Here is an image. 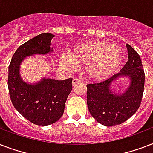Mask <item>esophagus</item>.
<instances>
[{
    "label": "esophagus",
    "instance_id": "1",
    "mask_svg": "<svg viewBox=\"0 0 153 153\" xmlns=\"http://www.w3.org/2000/svg\"><path fill=\"white\" fill-rule=\"evenodd\" d=\"M81 82H82V81L80 80V79L74 78V79H73V81H72V85H73V86H75L76 84L81 83Z\"/></svg>",
    "mask_w": 153,
    "mask_h": 153
}]
</instances>
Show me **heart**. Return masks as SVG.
Returning a JSON list of instances; mask_svg holds the SVG:
<instances>
[{
    "label": "heart",
    "mask_w": 153,
    "mask_h": 153,
    "mask_svg": "<svg viewBox=\"0 0 153 153\" xmlns=\"http://www.w3.org/2000/svg\"><path fill=\"white\" fill-rule=\"evenodd\" d=\"M123 51L109 42L91 41L79 44L62 58V62L71 67L86 64V75L95 81L108 79L117 71L123 61Z\"/></svg>",
    "instance_id": "1"
}]
</instances>
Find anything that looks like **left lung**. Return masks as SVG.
<instances>
[{
    "instance_id": "1",
    "label": "left lung",
    "mask_w": 153,
    "mask_h": 153,
    "mask_svg": "<svg viewBox=\"0 0 153 153\" xmlns=\"http://www.w3.org/2000/svg\"><path fill=\"white\" fill-rule=\"evenodd\" d=\"M126 47L128 60L118 74L102 82L86 85L90 114L98 123L105 126L125 122L139 109L142 100L145 75L141 59L129 44ZM120 76H128L131 84L123 94L116 95L110 90V84Z\"/></svg>"
}]
</instances>
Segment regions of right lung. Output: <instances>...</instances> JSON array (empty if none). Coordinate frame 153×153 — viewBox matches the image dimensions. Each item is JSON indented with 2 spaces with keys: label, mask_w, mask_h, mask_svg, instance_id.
I'll return each instance as SVG.
<instances>
[{
  "label": "right lung",
  "mask_w": 153,
  "mask_h": 153,
  "mask_svg": "<svg viewBox=\"0 0 153 153\" xmlns=\"http://www.w3.org/2000/svg\"><path fill=\"white\" fill-rule=\"evenodd\" d=\"M53 37L48 32L42 33L20 45L8 66V86L12 103L25 118L38 126H49L61 118L72 90V79H44L30 85L21 79L19 69L26 56L52 51L50 45Z\"/></svg>",
  "instance_id": "1"
}]
</instances>
